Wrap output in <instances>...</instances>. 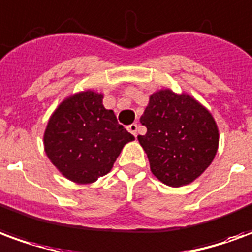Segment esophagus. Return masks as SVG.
<instances>
[{
  "instance_id": "1",
  "label": "esophagus",
  "mask_w": 252,
  "mask_h": 252,
  "mask_svg": "<svg viewBox=\"0 0 252 252\" xmlns=\"http://www.w3.org/2000/svg\"><path fill=\"white\" fill-rule=\"evenodd\" d=\"M137 128H139V126H137L136 123H133V124H131V126H128V131L131 132L133 136H136Z\"/></svg>"
}]
</instances>
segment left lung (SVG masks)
Returning a JSON list of instances; mask_svg holds the SVG:
<instances>
[{
	"label": "left lung",
	"instance_id": "8db88e82",
	"mask_svg": "<svg viewBox=\"0 0 252 252\" xmlns=\"http://www.w3.org/2000/svg\"><path fill=\"white\" fill-rule=\"evenodd\" d=\"M147 128L139 135L153 174L173 188L188 185L212 163L219 131L212 115L186 94L160 90L150 97L140 117Z\"/></svg>",
	"mask_w": 252,
	"mask_h": 252
}]
</instances>
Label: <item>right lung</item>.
<instances>
[{
    "mask_svg": "<svg viewBox=\"0 0 252 252\" xmlns=\"http://www.w3.org/2000/svg\"><path fill=\"white\" fill-rule=\"evenodd\" d=\"M133 135L105 109L102 95L74 94L54 112L44 132L47 157L61 173L77 184H92L108 174Z\"/></svg>",
    "mask_w": 252,
    "mask_h": 252,
    "instance_id": "add662e5",
    "label": "right lung"
}]
</instances>
